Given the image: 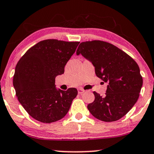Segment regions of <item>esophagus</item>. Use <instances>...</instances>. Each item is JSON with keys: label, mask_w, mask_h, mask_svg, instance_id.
<instances>
[{"label": "esophagus", "mask_w": 154, "mask_h": 154, "mask_svg": "<svg viewBox=\"0 0 154 154\" xmlns=\"http://www.w3.org/2000/svg\"><path fill=\"white\" fill-rule=\"evenodd\" d=\"M84 92H85V91L83 89H82V88L78 89V93H79V94H82V93H83Z\"/></svg>", "instance_id": "1"}]
</instances>
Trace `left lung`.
Segmentation results:
<instances>
[{
    "mask_svg": "<svg viewBox=\"0 0 154 154\" xmlns=\"http://www.w3.org/2000/svg\"><path fill=\"white\" fill-rule=\"evenodd\" d=\"M91 61L95 74L108 83L103 96L93 92L95 100L88 109L95 118L104 122H115L125 116L137 103L143 79L137 63L130 56L107 42H83L76 54Z\"/></svg>",
    "mask_w": 154,
    "mask_h": 154,
    "instance_id": "left-lung-1",
    "label": "left lung"
}]
</instances>
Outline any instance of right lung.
<instances>
[{
  "mask_svg": "<svg viewBox=\"0 0 154 154\" xmlns=\"http://www.w3.org/2000/svg\"><path fill=\"white\" fill-rule=\"evenodd\" d=\"M79 42L45 39L26 51L15 66L13 86L17 99L32 117L43 123L62 119L78 95L75 88H55V78L64 67Z\"/></svg>",
  "mask_w": 154,
  "mask_h": 154,
  "instance_id": "obj_1",
  "label": "right lung"
}]
</instances>
